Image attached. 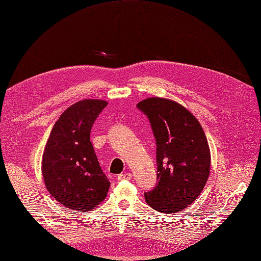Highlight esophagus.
<instances>
[{
	"instance_id": "34e87169",
	"label": "esophagus",
	"mask_w": 261,
	"mask_h": 261,
	"mask_svg": "<svg viewBox=\"0 0 261 261\" xmlns=\"http://www.w3.org/2000/svg\"><path fill=\"white\" fill-rule=\"evenodd\" d=\"M131 178H132V174L129 173V172L121 173L120 175L117 176V179H118V180H130Z\"/></svg>"
}]
</instances>
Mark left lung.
Wrapping results in <instances>:
<instances>
[{
    "label": "left lung",
    "instance_id": "obj_1",
    "mask_svg": "<svg viewBox=\"0 0 261 261\" xmlns=\"http://www.w3.org/2000/svg\"><path fill=\"white\" fill-rule=\"evenodd\" d=\"M137 108L148 118L155 139L156 185L145 193L161 213H177L201 193L210 172V149L198 120L175 101L148 98Z\"/></svg>",
    "mask_w": 261,
    "mask_h": 261
}]
</instances>
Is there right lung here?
Instances as JSON below:
<instances>
[{
    "label": "right lung",
    "mask_w": 261,
    "mask_h": 261,
    "mask_svg": "<svg viewBox=\"0 0 261 261\" xmlns=\"http://www.w3.org/2000/svg\"><path fill=\"white\" fill-rule=\"evenodd\" d=\"M108 102L87 99L68 108L55 122L42 155L44 185L64 207L87 212L108 194L110 181L90 142V130Z\"/></svg>",
    "instance_id": "add662e5"
}]
</instances>
